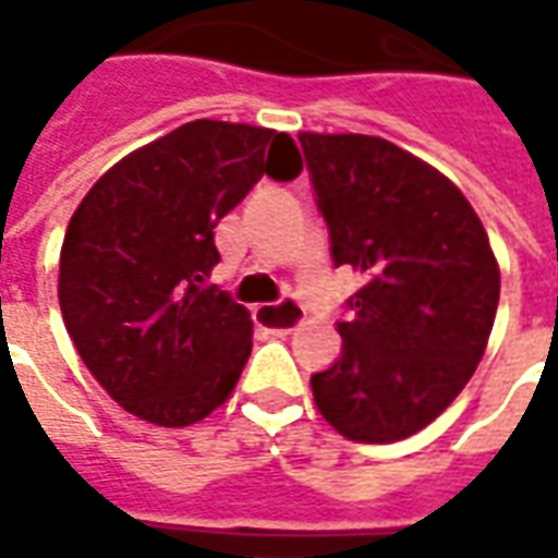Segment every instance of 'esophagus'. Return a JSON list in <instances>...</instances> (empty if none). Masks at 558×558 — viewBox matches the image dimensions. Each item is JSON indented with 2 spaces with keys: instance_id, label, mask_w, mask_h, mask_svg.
<instances>
[{
  "instance_id": "esophagus-1",
  "label": "esophagus",
  "mask_w": 558,
  "mask_h": 558,
  "mask_svg": "<svg viewBox=\"0 0 558 558\" xmlns=\"http://www.w3.org/2000/svg\"><path fill=\"white\" fill-rule=\"evenodd\" d=\"M254 319L259 326L275 328V331H292L304 323V307L292 299L280 304H256Z\"/></svg>"
}]
</instances>
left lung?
<instances>
[{
  "mask_svg": "<svg viewBox=\"0 0 558 558\" xmlns=\"http://www.w3.org/2000/svg\"><path fill=\"white\" fill-rule=\"evenodd\" d=\"M299 143L335 266L364 278L340 359L311 376L316 410L352 442H398L439 418L475 374L499 304L484 223L448 175L367 134Z\"/></svg>",
  "mask_w": 558,
  "mask_h": 558,
  "instance_id": "obj_1",
  "label": "left lung"
}]
</instances>
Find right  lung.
Returning a JSON list of instances; mask_svg holds the SVG:
<instances>
[{"mask_svg":"<svg viewBox=\"0 0 558 558\" xmlns=\"http://www.w3.org/2000/svg\"><path fill=\"white\" fill-rule=\"evenodd\" d=\"M302 155L271 128L196 119L104 172L71 215L59 307L80 359L131 415L187 427L227 403L254 343L247 307L206 287L215 227Z\"/></svg>","mask_w":558,"mask_h":558,"instance_id":"add662e5","label":"right lung"}]
</instances>
